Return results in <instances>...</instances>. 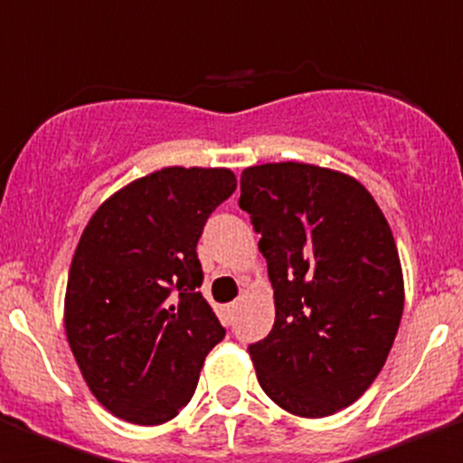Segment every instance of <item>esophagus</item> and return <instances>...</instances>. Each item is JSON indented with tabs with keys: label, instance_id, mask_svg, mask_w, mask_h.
<instances>
[{
	"label": "esophagus",
	"instance_id": "obj_1",
	"mask_svg": "<svg viewBox=\"0 0 463 463\" xmlns=\"http://www.w3.org/2000/svg\"><path fill=\"white\" fill-rule=\"evenodd\" d=\"M236 306H239V304H227V306H224V317H227V320H232V317H234Z\"/></svg>",
	"mask_w": 463,
	"mask_h": 463
}]
</instances>
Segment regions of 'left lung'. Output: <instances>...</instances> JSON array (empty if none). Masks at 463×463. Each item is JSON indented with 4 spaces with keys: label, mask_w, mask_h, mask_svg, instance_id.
<instances>
[{
    "label": "left lung",
    "mask_w": 463,
    "mask_h": 463,
    "mask_svg": "<svg viewBox=\"0 0 463 463\" xmlns=\"http://www.w3.org/2000/svg\"><path fill=\"white\" fill-rule=\"evenodd\" d=\"M239 206L261 234L276 298L271 334L248 347L257 380L282 411L334 415L369 390L399 331L390 224L362 183L301 162L245 169Z\"/></svg>",
    "instance_id": "8db88e82"
}]
</instances>
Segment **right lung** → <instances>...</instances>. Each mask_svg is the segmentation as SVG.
Returning a JSON list of instances; mask_svg holds the SVG:
<instances>
[{
  "mask_svg": "<svg viewBox=\"0 0 463 463\" xmlns=\"http://www.w3.org/2000/svg\"><path fill=\"white\" fill-rule=\"evenodd\" d=\"M234 190L229 169L166 166L109 196L80 236L64 297L67 341L90 392L125 422L174 420L224 338L199 292L196 243Z\"/></svg>",
  "mask_w": 463,
  "mask_h": 463,
  "instance_id": "1",
  "label": "right lung"
}]
</instances>
